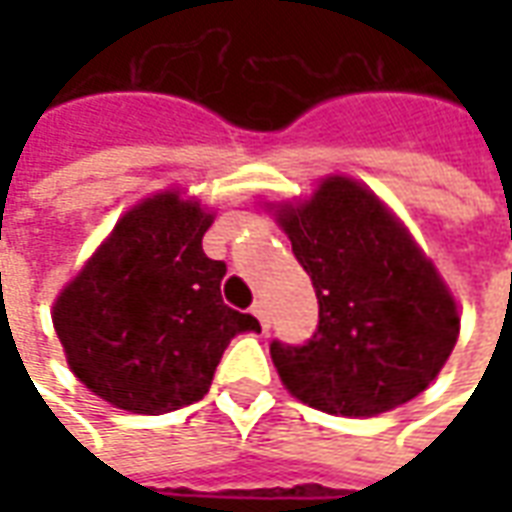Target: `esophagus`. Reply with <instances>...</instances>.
<instances>
[{
    "label": "esophagus",
    "mask_w": 512,
    "mask_h": 512,
    "mask_svg": "<svg viewBox=\"0 0 512 512\" xmlns=\"http://www.w3.org/2000/svg\"><path fill=\"white\" fill-rule=\"evenodd\" d=\"M252 312H255V318L260 321V326H263V329H268V326H271V310H268L266 299H257L255 304H252Z\"/></svg>",
    "instance_id": "34e87169"
}]
</instances>
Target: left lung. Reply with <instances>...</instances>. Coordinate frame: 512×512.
I'll return each instance as SVG.
<instances>
[{
    "label": "left lung",
    "mask_w": 512,
    "mask_h": 512,
    "mask_svg": "<svg viewBox=\"0 0 512 512\" xmlns=\"http://www.w3.org/2000/svg\"><path fill=\"white\" fill-rule=\"evenodd\" d=\"M277 219L318 296L310 340L271 343L285 386L343 417H373L417 397L452 354L461 318L411 235L348 178L323 180L310 202Z\"/></svg>",
    "instance_id": "1"
}]
</instances>
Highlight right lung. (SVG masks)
<instances>
[{"instance_id":"obj_1","label":"right lung","mask_w":512,"mask_h":512,"mask_svg":"<svg viewBox=\"0 0 512 512\" xmlns=\"http://www.w3.org/2000/svg\"><path fill=\"white\" fill-rule=\"evenodd\" d=\"M213 216L178 194L128 211L54 304V329L87 389L134 414L205 397L235 334L260 332L222 301L227 266L202 252Z\"/></svg>"}]
</instances>
